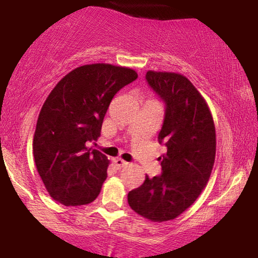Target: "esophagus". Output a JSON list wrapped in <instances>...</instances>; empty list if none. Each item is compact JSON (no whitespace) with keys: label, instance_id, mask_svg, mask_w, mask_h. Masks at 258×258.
Segmentation results:
<instances>
[{"label":"esophagus","instance_id":"obj_1","mask_svg":"<svg viewBox=\"0 0 258 258\" xmlns=\"http://www.w3.org/2000/svg\"><path fill=\"white\" fill-rule=\"evenodd\" d=\"M114 163H115V165L117 168H123V167H125L126 164H128V162H125L124 160H122V158H115Z\"/></svg>","mask_w":258,"mask_h":258}]
</instances>
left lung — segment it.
Instances as JSON below:
<instances>
[{"label":"left lung","instance_id":"8db88e82","mask_svg":"<svg viewBox=\"0 0 258 258\" xmlns=\"http://www.w3.org/2000/svg\"><path fill=\"white\" fill-rule=\"evenodd\" d=\"M147 82L165 103L158 142L167 153L158 157L162 174L146 176L128 194V203L153 222L174 220L201 195L209 181L216 155V133L210 109L195 86L176 73L154 72Z\"/></svg>","mask_w":258,"mask_h":258}]
</instances>
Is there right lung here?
I'll return each instance as SVG.
<instances>
[{"mask_svg": "<svg viewBox=\"0 0 258 258\" xmlns=\"http://www.w3.org/2000/svg\"><path fill=\"white\" fill-rule=\"evenodd\" d=\"M137 79L135 70L108 63L74 69L42 105L34 134V160L49 195L63 206L96 200L109 160L87 143L97 141L109 104Z\"/></svg>", "mask_w": 258, "mask_h": 258, "instance_id": "add662e5", "label": "right lung"}]
</instances>
